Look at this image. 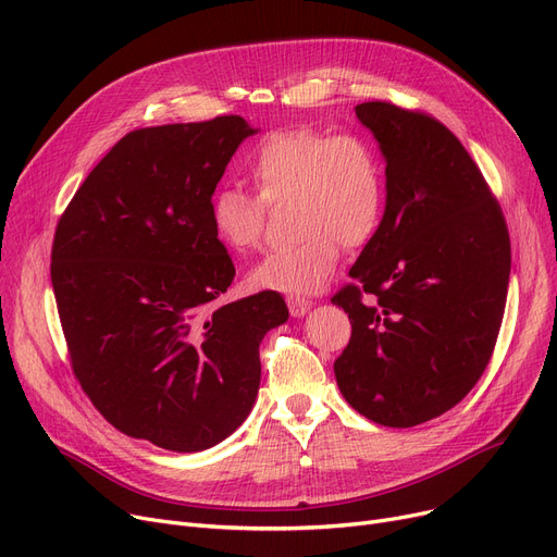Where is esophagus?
<instances>
[{
    "instance_id": "esophagus-1",
    "label": "esophagus",
    "mask_w": 557,
    "mask_h": 557,
    "mask_svg": "<svg viewBox=\"0 0 557 557\" xmlns=\"http://www.w3.org/2000/svg\"><path fill=\"white\" fill-rule=\"evenodd\" d=\"M286 305H288V311H290V315L294 318H302L305 313H309V309H311V300H307V298H300V296H288L286 298Z\"/></svg>"
}]
</instances>
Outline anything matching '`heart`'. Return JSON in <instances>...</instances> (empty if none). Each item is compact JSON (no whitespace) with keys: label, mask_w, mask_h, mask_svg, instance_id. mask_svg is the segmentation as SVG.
<instances>
[{"label":"heart","mask_w":557,"mask_h":557,"mask_svg":"<svg viewBox=\"0 0 557 557\" xmlns=\"http://www.w3.org/2000/svg\"><path fill=\"white\" fill-rule=\"evenodd\" d=\"M257 196L221 187L212 198V227L232 250L246 255L261 242L267 208L290 202L298 242L263 257L248 273L255 288L313 294L336 271L341 244L366 246L384 214V169L359 133L313 126L282 128L263 137L248 160Z\"/></svg>","instance_id":"b5f03b06"}]
</instances>
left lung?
Returning <instances> with one entry per match:
<instances>
[{
    "label": "left lung",
    "mask_w": 557,
    "mask_h": 557,
    "mask_svg": "<svg viewBox=\"0 0 557 557\" xmlns=\"http://www.w3.org/2000/svg\"><path fill=\"white\" fill-rule=\"evenodd\" d=\"M386 160V210L332 298L352 323L334 363L345 401L384 426L449 411L481 379L499 336L510 237L458 137L386 101L355 108Z\"/></svg>",
    "instance_id": "1"
}]
</instances>
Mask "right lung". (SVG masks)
<instances>
[{
    "label": "right lung",
    "instance_id": "add662e5",
    "mask_svg": "<svg viewBox=\"0 0 557 557\" xmlns=\"http://www.w3.org/2000/svg\"><path fill=\"white\" fill-rule=\"evenodd\" d=\"M244 116L139 128L90 171L58 221L51 284L74 374L122 433L191 454L252 411L259 343L286 323L275 290L212 305L234 263L212 227V194Z\"/></svg>",
    "mask_w": 557,
    "mask_h": 557
}]
</instances>
